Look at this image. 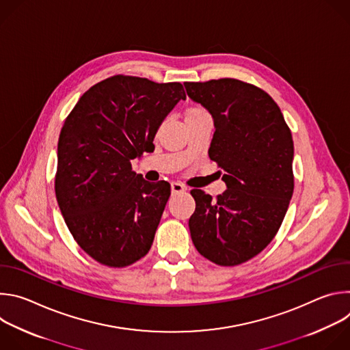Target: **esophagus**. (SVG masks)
Segmentation results:
<instances>
[{
  "label": "esophagus",
  "instance_id": "esophagus-1",
  "mask_svg": "<svg viewBox=\"0 0 350 350\" xmlns=\"http://www.w3.org/2000/svg\"><path fill=\"white\" fill-rule=\"evenodd\" d=\"M185 191H187V187L183 183H178V181L172 183V192L173 193H180V192H185Z\"/></svg>",
  "mask_w": 350,
  "mask_h": 350
}]
</instances>
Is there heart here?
I'll list each match as a JSON object with an SVG mask.
<instances>
[{"mask_svg":"<svg viewBox=\"0 0 350 350\" xmlns=\"http://www.w3.org/2000/svg\"><path fill=\"white\" fill-rule=\"evenodd\" d=\"M208 113L205 108L199 107V105H195V107H189L187 111H185V120L187 119H191V118H195V116H201V115H205Z\"/></svg>","mask_w":350,"mask_h":350,"instance_id":"1","label":"heart"}]
</instances>
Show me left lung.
<instances>
[{"label": "left lung", "instance_id": "left-lung-1", "mask_svg": "<svg viewBox=\"0 0 350 350\" xmlns=\"http://www.w3.org/2000/svg\"><path fill=\"white\" fill-rule=\"evenodd\" d=\"M216 131L209 158L227 189L213 199L192 189L189 232L196 251L219 266H237L273 241L293 193V141L281 109L262 88L237 79L184 83Z\"/></svg>", "mask_w": 350, "mask_h": 350}]
</instances>
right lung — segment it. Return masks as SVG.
<instances>
[{
    "mask_svg": "<svg viewBox=\"0 0 350 350\" xmlns=\"http://www.w3.org/2000/svg\"><path fill=\"white\" fill-rule=\"evenodd\" d=\"M180 99L181 83L115 75L88 88L68 115L58 141L55 195L75 241L98 263L126 267L151 249L170 184L145 181L131 159L151 151Z\"/></svg>",
    "mask_w": 350,
    "mask_h": 350,
    "instance_id": "obj_1",
    "label": "right lung"
}]
</instances>
